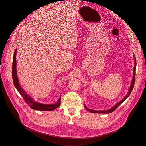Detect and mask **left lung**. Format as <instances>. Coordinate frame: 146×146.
I'll return each instance as SVG.
<instances>
[{
  "label": "left lung",
  "mask_w": 146,
  "mask_h": 146,
  "mask_svg": "<svg viewBox=\"0 0 146 146\" xmlns=\"http://www.w3.org/2000/svg\"><path fill=\"white\" fill-rule=\"evenodd\" d=\"M134 75H133V80L131 82V85H130V87L129 88V90H128V94L122 99L121 101H120L119 102H118L117 104H116L112 108L110 109V110H106V111H95V110H90L88 108H87V107L86 106V105H85V108L86 110H88V111L92 112V113H111L112 112H113L117 108L118 106L119 105H120L122 102H123L125 99L130 95V94H131V91L133 90V88H134V83H135V68H136V60H135V56L134 54Z\"/></svg>",
  "instance_id": "8db88e82"
}]
</instances>
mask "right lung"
<instances>
[{
  "label": "right lung",
  "mask_w": 146,
  "mask_h": 146,
  "mask_svg": "<svg viewBox=\"0 0 146 146\" xmlns=\"http://www.w3.org/2000/svg\"><path fill=\"white\" fill-rule=\"evenodd\" d=\"M17 51L16 49L15 51L13 54V63H12V79L13 82V84L15 87L18 90V91L21 94V95L24 98L25 102L28 104V106H30L31 108L35 110L38 111H51L52 110H54L55 109L57 108L60 105L61 102V98L58 99V100L57 101L56 103L53 104H45L37 102L34 99L31 98L25 92L24 90L20 85L18 81V76H17V61H16V55H17Z\"/></svg>",
  "instance_id": "add662e5"
}]
</instances>
